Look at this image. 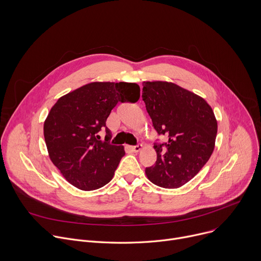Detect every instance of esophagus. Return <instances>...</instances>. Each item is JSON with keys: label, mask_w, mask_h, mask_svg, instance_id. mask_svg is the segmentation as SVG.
I'll return each instance as SVG.
<instances>
[{"label": "esophagus", "mask_w": 261, "mask_h": 261, "mask_svg": "<svg viewBox=\"0 0 261 261\" xmlns=\"http://www.w3.org/2000/svg\"><path fill=\"white\" fill-rule=\"evenodd\" d=\"M141 147H142V144L132 145V146H130V150H131L132 152H134V153H138V152L141 150Z\"/></svg>", "instance_id": "obj_1"}]
</instances>
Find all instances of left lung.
<instances>
[{
	"label": "left lung",
	"mask_w": 261,
	"mask_h": 261,
	"mask_svg": "<svg viewBox=\"0 0 261 261\" xmlns=\"http://www.w3.org/2000/svg\"><path fill=\"white\" fill-rule=\"evenodd\" d=\"M142 100L153 126L166 142H155L157 161L145 168L147 178L162 188L188 182L208 161L215 147L217 121L206 101L175 84L146 82Z\"/></svg>",
	"instance_id": "obj_1"
}]
</instances>
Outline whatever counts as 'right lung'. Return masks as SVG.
<instances>
[{
	"label": "right lung",
	"instance_id": "obj_1",
	"mask_svg": "<svg viewBox=\"0 0 261 261\" xmlns=\"http://www.w3.org/2000/svg\"><path fill=\"white\" fill-rule=\"evenodd\" d=\"M140 88L132 83H91L61 97L44 122V138L51 162L74 187L99 189L113 178L125 155L123 145L110 144L106 127L119 102L135 103ZM105 128L101 141L98 132Z\"/></svg>",
	"mask_w": 261,
	"mask_h": 261
}]
</instances>
